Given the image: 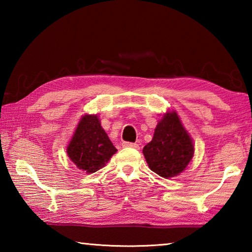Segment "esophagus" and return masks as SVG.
Segmentation results:
<instances>
[{
    "mask_svg": "<svg viewBox=\"0 0 252 252\" xmlns=\"http://www.w3.org/2000/svg\"><path fill=\"white\" fill-rule=\"evenodd\" d=\"M122 147L125 148H133V149H139L138 143H132V142H122Z\"/></svg>",
    "mask_w": 252,
    "mask_h": 252,
    "instance_id": "esophagus-1",
    "label": "esophagus"
}]
</instances>
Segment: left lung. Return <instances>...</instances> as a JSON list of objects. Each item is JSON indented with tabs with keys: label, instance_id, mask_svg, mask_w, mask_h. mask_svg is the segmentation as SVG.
Returning a JSON list of instances; mask_svg holds the SVG:
<instances>
[{
	"label": "left lung",
	"instance_id": "8db88e82",
	"mask_svg": "<svg viewBox=\"0 0 252 252\" xmlns=\"http://www.w3.org/2000/svg\"><path fill=\"white\" fill-rule=\"evenodd\" d=\"M143 155L153 172L163 178L176 177L193 157L190 135L176 112H169L158 122L153 139L143 148Z\"/></svg>",
	"mask_w": 252,
	"mask_h": 252
}]
</instances>
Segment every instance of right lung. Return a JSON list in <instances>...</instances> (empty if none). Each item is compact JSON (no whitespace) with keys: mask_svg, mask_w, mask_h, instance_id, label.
I'll return each mask as SVG.
<instances>
[{"mask_svg":"<svg viewBox=\"0 0 252 252\" xmlns=\"http://www.w3.org/2000/svg\"><path fill=\"white\" fill-rule=\"evenodd\" d=\"M66 152L79 169L93 173L104 167L117 149L102 129L97 117L85 114L76 126Z\"/></svg>","mask_w":252,"mask_h":252,"instance_id":"add662e5","label":"right lung"}]
</instances>
